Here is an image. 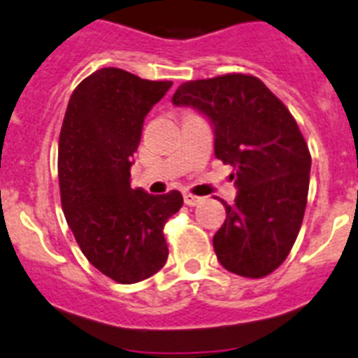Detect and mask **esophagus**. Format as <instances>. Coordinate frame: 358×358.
<instances>
[{
    "label": "esophagus",
    "instance_id": "esophagus-1",
    "mask_svg": "<svg viewBox=\"0 0 358 358\" xmlns=\"http://www.w3.org/2000/svg\"><path fill=\"white\" fill-rule=\"evenodd\" d=\"M201 200H203V198L196 196V194H191V192H185V194H183V201H185V205H189V207H194V205L200 203Z\"/></svg>",
    "mask_w": 358,
    "mask_h": 358
}]
</instances>
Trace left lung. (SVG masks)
<instances>
[{
  "instance_id": "left-lung-1",
  "label": "left lung",
  "mask_w": 358,
  "mask_h": 358,
  "mask_svg": "<svg viewBox=\"0 0 358 358\" xmlns=\"http://www.w3.org/2000/svg\"><path fill=\"white\" fill-rule=\"evenodd\" d=\"M173 104L191 106L214 126V155L231 164L238 187L214 234L217 261L241 278H265L281 266L303 223L310 185L308 145L299 126L257 77L227 73L187 80Z\"/></svg>"
}]
</instances>
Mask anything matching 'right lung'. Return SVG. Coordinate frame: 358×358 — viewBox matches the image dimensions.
Here are the masks:
<instances>
[{
    "instance_id": "1",
    "label": "right lung",
    "mask_w": 358,
    "mask_h": 358,
    "mask_svg": "<svg viewBox=\"0 0 358 358\" xmlns=\"http://www.w3.org/2000/svg\"><path fill=\"white\" fill-rule=\"evenodd\" d=\"M171 85L101 68L73 90L59 135L64 217L86 259L120 285L166 265L164 225L183 205L178 191L153 196L129 185L145 115Z\"/></svg>"
}]
</instances>
